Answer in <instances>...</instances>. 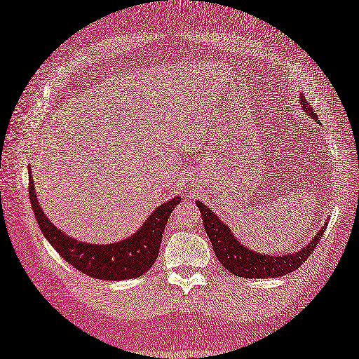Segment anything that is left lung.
Instances as JSON below:
<instances>
[{"label":"left lung","instance_id":"left-lung-1","mask_svg":"<svg viewBox=\"0 0 359 359\" xmlns=\"http://www.w3.org/2000/svg\"><path fill=\"white\" fill-rule=\"evenodd\" d=\"M301 104L302 108L305 109V113H309L314 121L319 122L316 111L311 108L304 94H301ZM196 206H198L201 212L204 229H206V233L210 240L212 248H214L218 262H220L233 276L245 277V279L280 277L296 271V269L310 257V254H313L314 248L319 245V240L324 236V232L327 229L325 223L316 233V237H314L309 245L304 246L301 251H297L294 254L276 255L274 257V255H265L248 250V248H245L232 236L228 226L222 220H218V217L214 212L206 208V204L196 201Z\"/></svg>","mask_w":359,"mask_h":359}]
</instances>
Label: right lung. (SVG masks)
Masks as SVG:
<instances>
[{"label":"right lung","mask_w":359,"mask_h":359,"mask_svg":"<svg viewBox=\"0 0 359 359\" xmlns=\"http://www.w3.org/2000/svg\"><path fill=\"white\" fill-rule=\"evenodd\" d=\"M29 198L43 236L60 254V257L80 273L100 280H126L147 273L156 262L163 232L172 210L181 201L180 196H175L173 200L161 204L130 238L113 245H90L67 236L48 220L36 200L31 172Z\"/></svg>","instance_id":"obj_1"}]
</instances>
